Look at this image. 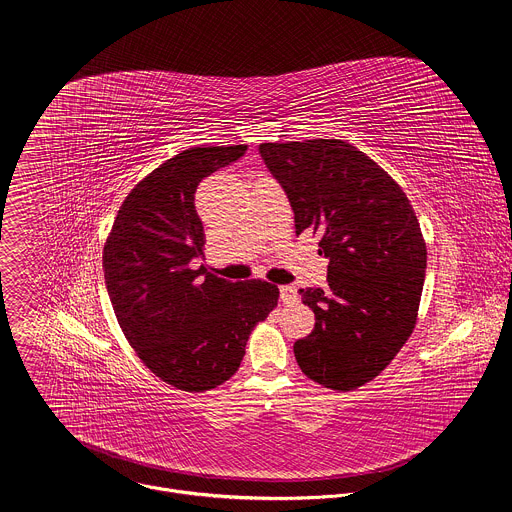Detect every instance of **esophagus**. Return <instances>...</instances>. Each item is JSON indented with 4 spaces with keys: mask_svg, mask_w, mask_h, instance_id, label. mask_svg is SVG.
<instances>
[{
    "mask_svg": "<svg viewBox=\"0 0 512 512\" xmlns=\"http://www.w3.org/2000/svg\"><path fill=\"white\" fill-rule=\"evenodd\" d=\"M279 298H281L283 304L296 302V298H298L296 287H294V285H281V287H279Z\"/></svg>",
    "mask_w": 512,
    "mask_h": 512,
    "instance_id": "1",
    "label": "esophagus"
}]
</instances>
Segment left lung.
Listing matches in <instances>:
<instances>
[{
	"mask_svg": "<svg viewBox=\"0 0 512 512\" xmlns=\"http://www.w3.org/2000/svg\"><path fill=\"white\" fill-rule=\"evenodd\" d=\"M259 154L294 210L296 235L320 233L328 289H300L314 310L294 344L306 377L334 391L373 381L411 336L427 249L401 186L340 139L261 143Z\"/></svg>",
	"mask_w": 512,
	"mask_h": 512,
	"instance_id": "1",
	"label": "left lung"
}]
</instances>
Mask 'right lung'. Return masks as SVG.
<instances>
[{
	"label": "right lung",
	"mask_w": 512,
	"mask_h": 512,
	"mask_svg": "<svg viewBox=\"0 0 512 512\" xmlns=\"http://www.w3.org/2000/svg\"><path fill=\"white\" fill-rule=\"evenodd\" d=\"M245 152L247 145H210L166 160L127 194L103 249L107 291L127 342L180 391L229 381L251 330L277 306V285L227 281L198 265L204 227L196 188Z\"/></svg>",
	"instance_id": "add662e5"
}]
</instances>
